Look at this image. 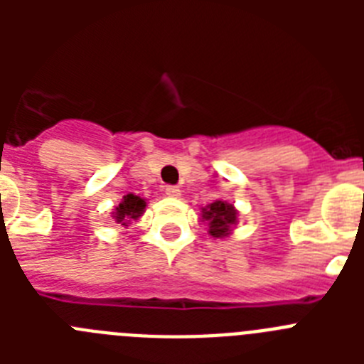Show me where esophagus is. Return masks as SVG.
I'll use <instances>...</instances> for the list:
<instances>
[{
    "label": "esophagus",
    "mask_w": 364,
    "mask_h": 364,
    "mask_svg": "<svg viewBox=\"0 0 364 364\" xmlns=\"http://www.w3.org/2000/svg\"><path fill=\"white\" fill-rule=\"evenodd\" d=\"M166 195H167V197L178 198L180 197V188H176V186H166Z\"/></svg>",
    "instance_id": "esophagus-1"
}]
</instances>
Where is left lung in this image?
<instances>
[{"label": "left lung", "instance_id": "8db88e82", "mask_svg": "<svg viewBox=\"0 0 364 364\" xmlns=\"http://www.w3.org/2000/svg\"><path fill=\"white\" fill-rule=\"evenodd\" d=\"M202 218L208 222L210 233L217 239H222V237H228L231 226L237 224V210L233 208V204L215 200L213 204L202 208Z\"/></svg>", "mask_w": 364, "mask_h": 364}]
</instances>
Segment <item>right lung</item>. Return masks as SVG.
<instances>
[{"instance_id": "obj_1", "label": "right lung", "mask_w": 364, "mask_h": 364, "mask_svg": "<svg viewBox=\"0 0 364 364\" xmlns=\"http://www.w3.org/2000/svg\"><path fill=\"white\" fill-rule=\"evenodd\" d=\"M146 200L133 193L129 195H125L122 198L120 204L117 205V210L112 211V217L117 220V224H122V226H127L131 220H138V218L142 217L144 210H146Z\"/></svg>"}]
</instances>
